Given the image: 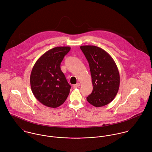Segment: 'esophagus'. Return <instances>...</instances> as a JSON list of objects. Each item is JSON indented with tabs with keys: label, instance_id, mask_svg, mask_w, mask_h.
<instances>
[{
	"label": "esophagus",
	"instance_id": "34e87169",
	"mask_svg": "<svg viewBox=\"0 0 152 152\" xmlns=\"http://www.w3.org/2000/svg\"><path fill=\"white\" fill-rule=\"evenodd\" d=\"M80 87V83H77V84H75L74 85V88H78V87Z\"/></svg>",
	"mask_w": 152,
	"mask_h": 152
}]
</instances>
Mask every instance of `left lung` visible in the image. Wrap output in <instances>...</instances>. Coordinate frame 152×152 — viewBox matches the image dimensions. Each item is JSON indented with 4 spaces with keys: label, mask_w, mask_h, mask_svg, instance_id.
Wrapping results in <instances>:
<instances>
[{
    "label": "left lung",
    "mask_w": 152,
    "mask_h": 152,
    "mask_svg": "<svg viewBox=\"0 0 152 152\" xmlns=\"http://www.w3.org/2000/svg\"><path fill=\"white\" fill-rule=\"evenodd\" d=\"M80 48L88 61L93 86L87 100L95 107L108 105L115 98L119 88L117 65L108 53L100 47L82 45Z\"/></svg>",
    "instance_id": "8db88e82"
}]
</instances>
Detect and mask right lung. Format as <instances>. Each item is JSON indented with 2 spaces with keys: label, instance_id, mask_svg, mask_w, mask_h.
Here are the masks:
<instances>
[{
  "label": "right lung",
  "instance_id": "obj_1",
  "mask_svg": "<svg viewBox=\"0 0 152 152\" xmlns=\"http://www.w3.org/2000/svg\"><path fill=\"white\" fill-rule=\"evenodd\" d=\"M69 47H54L43 54L33 66L30 82L32 92L44 105L55 108L67 98L71 86L61 70L60 65Z\"/></svg>",
  "mask_w": 152,
  "mask_h": 152
}]
</instances>
